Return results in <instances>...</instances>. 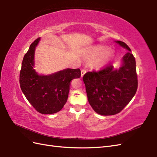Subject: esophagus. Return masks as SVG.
<instances>
[{"mask_svg": "<svg viewBox=\"0 0 157 157\" xmlns=\"http://www.w3.org/2000/svg\"><path fill=\"white\" fill-rule=\"evenodd\" d=\"M86 73V69H82L81 70V77L82 78L83 76L85 75V73Z\"/></svg>", "mask_w": 157, "mask_h": 157, "instance_id": "obj_1", "label": "esophagus"}]
</instances>
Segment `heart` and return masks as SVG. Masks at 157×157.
<instances>
[{
  "instance_id": "b5f03b06",
  "label": "heart",
  "mask_w": 157,
  "mask_h": 157,
  "mask_svg": "<svg viewBox=\"0 0 157 157\" xmlns=\"http://www.w3.org/2000/svg\"><path fill=\"white\" fill-rule=\"evenodd\" d=\"M86 56L88 59H94L93 65L95 68L101 69L111 62L114 52L109 50L107 46L97 44L90 47L86 52Z\"/></svg>"
}]
</instances>
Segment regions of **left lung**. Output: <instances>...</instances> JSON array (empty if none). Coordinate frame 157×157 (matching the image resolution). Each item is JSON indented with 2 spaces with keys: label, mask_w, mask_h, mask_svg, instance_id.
<instances>
[{
  "label": "left lung",
  "mask_w": 157,
  "mask_h": 157,
  "mask_svg": "<svg viewBox=\"0 0 157 157\" xmlns=\"http://www.w3.org/2000/svg\"><path fill=\"white\" fill-rule=\"evenodd\" d=\"M115 42L128 52L122 57L121 67L112 65L99 71L88 72L83 77L88 100L94 111L103 116L121 112L134 96L137 88L136 60L124 42Z\"/></svg>",
  "instance_id": "left-lung-1"
}]
</instances>
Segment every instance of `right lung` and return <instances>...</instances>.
Segmentation results:
<instances>
[{
	"instance_id": "1",
	"label": "right lung",
	"mask_w": 157,
	"mask_h": 157,
	"mask_svg": "<svg viewBox=\"0 0 157 157\" xmlns=\"http://www.w3.org/2000/svg\"><path fill=\"white\" fill-rule=\"evenodd\" d=\"M40 38L31 44L23 58L20 75L23 94L36 110L48 115L61 110L67 101L71 81L80 77L79 69H65L49 75L38 73L35 54Z\"/></svg>"
}]
</instances>
